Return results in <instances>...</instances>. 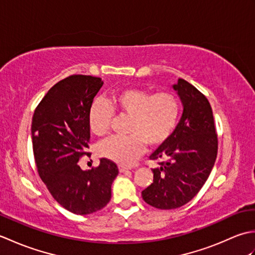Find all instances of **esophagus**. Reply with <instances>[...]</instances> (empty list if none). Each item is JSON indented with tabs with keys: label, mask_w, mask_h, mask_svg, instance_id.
<instances>
[{
	"label": "esophagus",
	"mask_w": 255,
	"mask_h": 255,
	"mask_svg": "<svg viewBox=\"0 0 255 255\" xmlns=\"http://www.w3.org/2000/svg\"><path fill=\"white\" fill-rule=\"evenodd\" d=\"M118 169H119V172H121V173H124V172H126V171L129 170L127 166H124V165H119Z\"/></svg>",
	"instance_id": "esophagus-1"
}]
</instances>
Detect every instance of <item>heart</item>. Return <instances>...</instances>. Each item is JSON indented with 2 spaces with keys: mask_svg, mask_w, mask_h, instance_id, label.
I'll return each instance as SVG.
<instances>
[{
  "mask_svg": "<svg viewBox=\"0 0 255 255\" xmlns=\"http://www.w3.org/2000/svg\"><path fill=\"white\" fill-rule=\"evenodd\" d=\"M113 112L127 116L125 136H113L102 141L97 152L119 164H130L143 152L144 143L150 148L164 143L174 131L180 117L181 105L171 92L151 93L140 86H128L116 91L107 104L95 101L89 111L91 131L96 136L105 134Z\"/></svg>",
  "mask_w": 255,
  "mask_h": 255,
  "instance_id": "obj_1",
  "label": "heart"
}]
</instances>
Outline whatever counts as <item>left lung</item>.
Wrapping results in <instances>:
<instances>
[{
  "label": "left lung",
  "instance_id": "obj_1",
  "mask_svg": "<svg viewBox=\"0 0 255 255\" xmlns=\"http://www.w3.org/2000/svg\"><path fill=\"white\" fill-rule=\"evenodd\" d=\"M183 104V114L171 137L150 155L158 160L153 183L142 191L147 204L174 209L187 204L203 187L218 151L213 111L206 96L178 79L173 85Z\"/></svg>",
  "mask_w": 255,
  "mask_h": 255
}]
</instances>
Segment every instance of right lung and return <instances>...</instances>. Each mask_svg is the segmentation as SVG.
<instances>
[{"label": "right lung", "mask_w": 255, "mask_h": 255, "mask_svg": "<svg viewBox=\"0 0 255 255\" xmlns=\"http://www.w3.org/2000/svg\"><path fill=\"white\" fill-rule=\"evenodd\" d=\"M101 78L74 74L59 81L36 107L31 140L38 174L52 197L77 215L104 208L118 174L113 161L81 170L78 162L89 148V111L103 85Z\"/></svg>", "instance_id": "1"}]
</instances>
